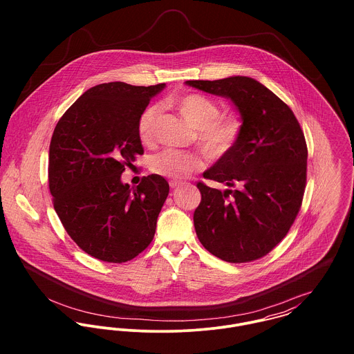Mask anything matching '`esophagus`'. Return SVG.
<instances>
[{"mask_svg": "<svg viewBox=\"0 0 354 354\" xmlns=\"http://www.w3.org/2000/svg\"><path fill=\"white\" fill-rule=\"evenodd\" d=\"M169 185H170L171 188H177V187H180V185H181V183H180V181H174V180H171V181L169 183Z\"/></svg>", "mask_w": 354, "mask_h": 354, "instance_id": "obj_1", "label": "esophagus"}]
</instances>
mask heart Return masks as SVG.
Wrapping results in <instances>:
<instances>
[{"instance_id":"1","label":"heart","mask_w":354,"mask_h":354,"mask_svg":"<svg viewBox=\"0 0 354 354\" xmlns=\"http://www.w3.org/2000/svg\"><path fill=\"white\" fill-rule=\"evenodd\" d=\"M173 106L198 131V140L205 151L221 156L230 151L239 142L243 132V122L236 114L219 115L216 102L202 94H185L173 100ZM159 118V109L147 106L139 115L136 131L140 142L151 146ZM201 156L195 152L165 150L151 160L153 173L167 178H183L202 167Z\"/></svg>"}]
</instances>
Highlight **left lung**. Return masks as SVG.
I'll use <instances>...</instances> for the list:
<instances>
[{"label": "left lung", "mask_w": 354, "mask_h": 354, "mask_svg": "<svg viewBox=\"0 0 354 354\" xmlns=\"http://www.w3.org/2000/svg\"><path fill=\"white\" fill-rule=\"evenodd\" d=\"M185 83L229 98L243 118L236 146L203 173L229 189L196 184L202 194L194 214L198 239L229 263L260 259L283 240L303 203L308 158L303 129L292 109L252 77Z\"/></svg>", "instance_id": "8db88e82"}]
</instances>
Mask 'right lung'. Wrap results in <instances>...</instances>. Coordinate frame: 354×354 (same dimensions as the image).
<instances>
[{
    "label": "right lung",
    "instance_id": "add662e5",
    "mask_svg": "<svg viewBox=\"0 0 354 354\" xmlns=\"http://www.w3.org/2000/svg\"><path fill=\"white\" fill-rule=\"evenodd\" d=\"M165 86L98 84L54 128L49 150L54 209L79 248L102 261L125 263L153 239L167 181L151 174L132 191L121 174L145 152L138 118Z\"/></svg>",
    "mask_w": 354,
    "mask_h": 354
}]
</instances>
